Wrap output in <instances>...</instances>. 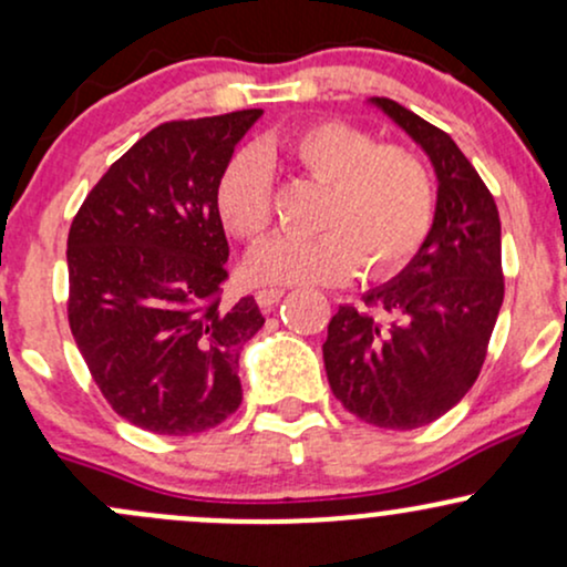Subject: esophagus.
I'll list each match as a JSON object with an SVG mask.
<instances>
[{
    "label": "esophagus",
    "instance_id": "esophagus-1",
    "mask_svg": "<svg viewBox=\"0 0 567 567\" xmlns=\"http://www.w3.org/2000/svg\"><path fill=\"white\" fill-rule=\"evenodd\" d=\"M282 296H285L282 288H261V290L256 292V301H258V306H261L264 311H271Z\"/></svg>",
    "mask_w": 567,
    "mask_h": 567
}]
</instances>
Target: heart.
I'll list each match as a JSON object with an SVG mask.
<instances>
[{
    "mask_svg": "<svg viewBox=\"0 0 567 567\" xmlns=\"http://www.w3.org/2000/svg\"><path fill=\"white\" fill-rule=\"evenodd\" d=\"M271 167H292L324 186L315 237H275L245 264L256 285H324L386 277L424 245L434 184L410 148L383 143L349 122H317L288 138L237 154L218 181V213L245 243L271 224Z\"/></svg>",
    "mask_w": 567,
    "mask_h": 567,
    "instance_id": "heart-1",
    "label": "heart"
}]
</instances>
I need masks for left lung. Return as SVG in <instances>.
<instances>
[{
  "label": "left lung",
  "mask_w": 567,
  "mask_h": 567,
  "mask_svg": "<svg viewBox=\"0 0 567 567\" xmlns=\"http://www.w3.org/2000/svg\"><path fill=\"white\" fill-rule=\"evenodd\" d=\"M424 148L437 175L432 229L400 275L343 303L322 343L330 389L381 429H419L464 400L504 303L501 220L472 162L440 127L389 97H370Z\"/></svg>",
  "instance_id": "left-lung-1"
}]
</instances>
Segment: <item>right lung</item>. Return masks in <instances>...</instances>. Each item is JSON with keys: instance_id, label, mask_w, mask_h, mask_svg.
I'll return each instance as SVG.
<instances>
[{"instance_id": "add662e5", "label": "right lung", "mask_w": 567, "mask_h": 567, "mask_svg": "<svg viewBox=\"0 0 567 567\" xmlns=\"http://www.w3.org/2000/svg\"><path fill=\"white\" fill-rule=\"evenodd\" d=\"M261 114L154 127L109 167L71 224V336L109 405L146 432L199 434L243 402L239 354L264 315L250 296L220 301L229 243L216 194Z\"/></svg>"}]
</instances>
